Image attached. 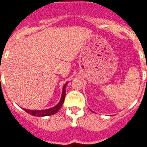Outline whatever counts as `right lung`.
<instances>
[{
	"label": "right lung",
	"instance_id": "obj_1",
	"mask_svg": "<svg viewBox=\"0 0 147 147\" xmlns=\"http://www.w3.org/2000/svg\"><path fill=\"white\" fill-rule=\"evenodd\" d=\"M67 84V82L65 83V86H63L62 88V94H61V98L60 99V101L57 105L55 107H52V108L47 109V110H27V109H24L25 112H27L28 113L31 114V116H51V115L55 114L62 106L63 103L65 101V88Z\"/></svg>",
	"mask_w": 147,
	"mask_h": 147
}]
</instances>
